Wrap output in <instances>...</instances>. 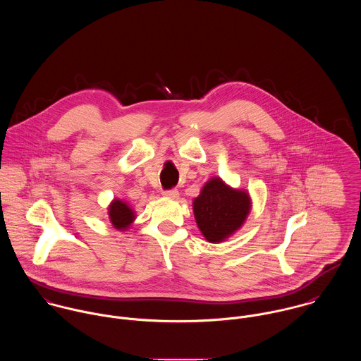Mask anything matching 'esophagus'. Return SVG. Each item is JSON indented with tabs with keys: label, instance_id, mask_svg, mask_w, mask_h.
I'll return each instance as SVG.
<instances>
[{
	"label": "esophagus",
	"instance_id": "34e87169",
	"mask_svg": "<svg viewBox=\"0 0 361 361\" xmlns=\"http://www.w3.org/2000/svg\"><path fill=\"white\" fill-rule=\"evenodd\" d=\"M164 196H165V197H169V199H178V197H179V192H178V189L164 190Z\"/></svg>",
	"mask_w": 361,
	"mask_h": 361
}]
</instances>
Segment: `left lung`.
Returning a JSON list of instances; mask_svg holds the SVG:
<instances>
[{"mask_svg": "<svg viewBox=\"0 0 361 361\" xmlns=\"http://www.w3.org/2000/svg\"><path fill=\"white\" fill-rule=\"evenodd\" d=\"M250 197L246 192L226 186L212 178L193 202L195 218L208 242L225 240L238 231L250 212Z\"/></svg>", "mask_w": 361, "mask_h": 361, "instance_id": "left-lung-1", "label": "left lung"}]
</instances>
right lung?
<instances>
[{"mask_svg":"<svg viewBox=\"0 0 361 361\" xmlns=\"http://www.w3.org/2000/svg\"><path fill=\"white\" fill-rule=\"evenodd\" d=\"M109 219L116 229H126L135 219L132 208L121 200H114L109 206Z\"/></svg>","mask_w":361,"mask_h":361,"instance_id":"obj_1","label":"right lung"}]
</instances>
